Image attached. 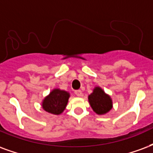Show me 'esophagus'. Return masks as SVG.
Instances as JSON below:
<instances>
[{"label": "esophagus", "instance_id": "obj_1", "mask_svg": "<svg viewBox=\"0 0 153 153\" xmlns=\"http://www.w3.org/2000/svg\"><path fill=\"white\" fill-rule=\"evenodd\" d=\"M74 94L76 95L77 97H82V91H80V90H77V91H74Z\"/></svg>", "mask_w": 153, "mask_h": 153}]
</instances>
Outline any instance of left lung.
Wrapping results in <instances>:
<instances>
[{
  "label": "left lung",
  "mask_w": 153,
  "mask_h": 153,
  "mask_svg": "<svg viewBox=\"0 0 153 153\" xmlns=\"http://www.w3.org/2000/svg\"><path fill=\"white\" fill-rule=\"evenodd\" d=\"M88 101L93 111L99 115L107 114L113 108L112 99L100 87L94 88L93 92L88 96Z\"/></svg>",
  "instance_id": "8db88e82"
}]
</instances>
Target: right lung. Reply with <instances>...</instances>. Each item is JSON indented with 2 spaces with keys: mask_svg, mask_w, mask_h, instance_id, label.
<instances>
[{
  "mask_svg": "<svg viewBox=\"0 0 153 153\" xmlns=\"http://www.w3.org/2000/svg\"><path fill=\"white\" fill-rule=\"evenodd\" d=\"M70 93L58 88L53 89L42 102V108L49 114L59 115L65 110Z\"/></svg>",
  "mask_w": 153,
  "mask_h": 153,
  "instance_id": "obj_1",
  "label": "right lung"
}]
</instances>
